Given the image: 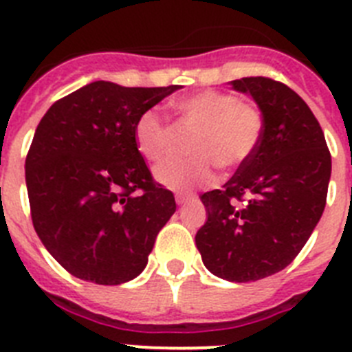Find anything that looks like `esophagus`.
I'll use <instances>...</instances> for the list:
<instances>
[{
    "mask_svg": "<svg viewBox=\"0 0 352 352\" xmlns=\"http://www.w3.org/2000/svg\"><path fill=\"white\" fill-rule=\"evenodd\" d=\"M192 199H194L192 194H176V203L178 204H185L188 203V201H192Z\"/></svg>",
    "mask_w": 352,
    "mask_h": 352,
    "instance_id": "esophagus-1",
    "label": "esophagus"
}]
</instances>
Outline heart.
<instances>
[{"instance_id":"b5f03b06","label":"heart","mask_w":352,"mask_h":352,"mask_svg":"<svg viewBox=\"0 0 352 352\" xmlns=\"http://www.w3.org/2000/svg\"><path fill=\"white\" fill-rule=\"evenodd\" d=\"M173 109L182 126L195 130L188 141L192 157L174 158L155 170L158 182L174 190L213 182L214 166H243L263 141V111L231 93L206 89L178 98ZM133 141L146 160L157 164L173 149V129L160 111L148 109L135 121Z\"/></svg>"}]
</instances>
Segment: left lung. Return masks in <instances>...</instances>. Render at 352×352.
Here are the masks:
<instances>
[{"mask_svg":"<svg viewBox=\"0 0 352 352\" xmlns=\"http://www.w3.org/2000/svg\"><path fill=\"white\" fill-rule=\"evenodd\" d=\"M264 114L254 157L222 190L201 195L208 220L195 234L203 263L231 282H254L294 261L326 206L331 155L319 121L298 93L270 77H243Z\"/></svg>","mask_w":352,"mask_h":352,"instance_id":"left-lung-1","label":"left lung"}]
</instances>
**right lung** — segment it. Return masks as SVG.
I'll list each match as a JSON object with an SVG mask.
<instances>
[{
    "instance_id": "1",
    "label": "right lung",
    "mask_w": 352,
    "mask_h": 352,
    "mask_svg": "<svg viewBox=\"0 0 352 352\" xmlns=\"http://www.w3.org/2000/svg\"><path fill=\"white\" fill-rule=\"evenodd\" d=\"M176 89L96 80L40 120L26 157L31 220L51 256L80 280L135 278L176 211L133 141L138 118Z\"/></svg>"
}]
</instances>
